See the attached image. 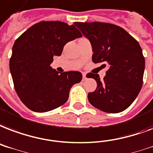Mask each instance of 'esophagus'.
Wrapping results in <instances>:
<instances>
[{
    "label": "esophagus",
    "mask_w": 153,
    "mask_h": 153,
    "mask_svg": "<svg viewBox=\"0 0 153 153\" xmlns=\"http://www.w3.org/2000/svg\"><path fill=\"white\" fill-rule=\"evenodd\" d=\"M82 78H83V79H87V74L86 73H82Z\"/></svg>",
    "instance_id": "esophagus-1"
}]
</instances>
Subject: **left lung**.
I'll use <instances>...</instances> for the list:
<instances>
[{"label":"left lung","instance_id":"8db88e82","mask_svg":"<svg viewBox=\"0 0 153 153\" xmlns=\"http://www.w3.org/2000/svg\"><path fill=\"white\" fill-rule=\"evenodd\" d=\"M91 44L92 61L108 66L106 76L89 73L97 82L88 100L95 108L108 113L123 111L133 102L143 84L145 61L137 41L118 25L103 22H74Z\"/></svg>","mask_w":153,"mask_h":153}]
</instances>
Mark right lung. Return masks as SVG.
<instances>
[{"mask_svg": "<svg viewBox=\"0 0 153 153\" xmlns=\"http://www.w3.org/2000/svg\"><path fill=\"white\" fill-rule=\"evenodd\" d=\"M81 37L74 25L41 22L15 41L9 69L17 95L29 109L46 112L67 101L70 90L82 75L79 71L59 74L51 64L53 56L61 55L66 43Z\"/></svg>", "mask_w": 153, "mask_h": 153, "instance_id": "obj_1", "label": "right lung"}]
</instances>
